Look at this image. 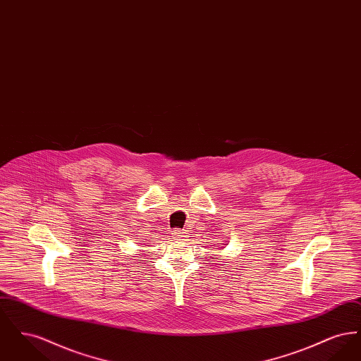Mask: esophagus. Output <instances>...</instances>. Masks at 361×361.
Here are the masks:
<instances>
[{
  "mask_svg": "<svg viewBox=\"0 0 361 361\" xmlns=\"http://www.w3.org/2000/svg\"><path fill=\"white\" fill-rule=\"evenodd\" d=\"M172 235L174 240H183L185 237V231L180 230V228H176V230H173Z\"/></svg>",
  "mask_w": 361,
  "mask_h": 361,
  "instance_id": "esophagus-1",
  "label": "esophagus"
}]
</instances>
